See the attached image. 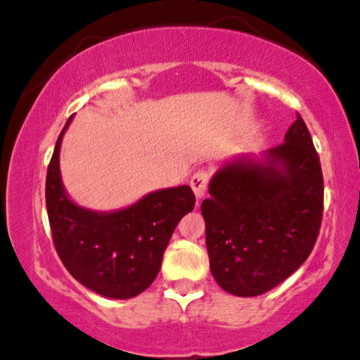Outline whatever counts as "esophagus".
<instances>
[{"label": "esophagus", "instance_id": "1", "mask_svg": "<svg viewBox=\"0 0 360 360\" xmlns=\"http://www.w3.org/2000/svg\"><path fill=\"white\" fill-rule=\"evenodd\" d=\"M191 188H193L195 198L202 199L205 193H207V186H209V174L205 171H198L194 172L193 177L189 181Z\"/></svg>", "mask_w": 360, "mask_h": 360}]
</instances>
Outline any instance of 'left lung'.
Returning a JSON list of instances; mask_svg holds the SVG:
<instances>
[{"mask_svg": "<svg viewBox=\"0 0 360 360\" xmlns=\"http://www.w3.org/2000/svg\"><path fill=\"white\" fill-rule=\"evenodd\" d=\"M209 194L200 210L220 288L248 298L286 280L309 257L323 220V171L303 118L263 161L242 156L220 167Z\"/></svg>", "mask_w": 360, "mask_h": 360, "instance_id": "8db88e82", "label": "left lung"}]
</instances>
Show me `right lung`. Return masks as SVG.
Listing matches in <instances>:
<instances>
[{
    "instance_id": "add662e5",
    "label": "right lung",
    "mask_w": 360,
    "mask_h": 360,
    "mask_svg": "<svg viewBox=\"0 0 360 360\" xmlns=\"http://www.w3.org/2000/svg\"><path fill=\"white\" fill-rule=\"evenodd\" d=\"M67 120L57 138L46 177V205L52 240L67 271L85 288L128 300L150 286L177 222L194 209L189 186L145 195L130 207L95 212L72 202L60 179L59 151Z\"/></svg>"
}]
</instances>
